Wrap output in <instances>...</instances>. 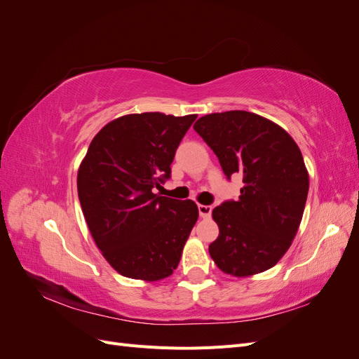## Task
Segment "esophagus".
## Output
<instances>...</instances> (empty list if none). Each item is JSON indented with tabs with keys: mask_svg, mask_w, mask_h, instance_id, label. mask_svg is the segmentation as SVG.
I'll return each instance as SVG.
<instances>
[{
	"mask_svg": "<svg viewBox=\"0 0 359 359\" xmlns=\"http://www.w3.org/2000/svg\"><path fill=\"white\" fill-rule=\"evenodd\" d=\"M198 208H199V215L202 217V219H210L211 212H212L211 205H199Z\"/></svg>",
	"mask_w": 359,
	"mask_h": 359,
	"instance_id": "34e87169",
	"label": "esophagus"
}]
</instances>
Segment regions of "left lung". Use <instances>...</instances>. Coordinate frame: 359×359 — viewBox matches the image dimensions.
<instances>
[{
  "label": "left lung",
  "instance_id": "obj_1",
  "mask_svg": "<svg viewBox=\"0 0 359 359\" xmlns=\"http://www.w3.org/2000/svg\"><path fill=\"white\" fill-rule=\"evenodd\" d=\"M193 128L227 180L241 175L244 182L240 198L212 210L220 233L210 255L226 274L264 273L287 252L302 219L309 172L301 151L286 130L247 111L205 115Z\"/></svg>",
  "mask_w": 359,
  "mask_h": 359
}]
</instances>
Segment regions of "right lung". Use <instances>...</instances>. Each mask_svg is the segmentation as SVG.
Segmentation results:
<instances>
[{"label":"right lung","instance_id":"obj_1","mask_svg":"<svg viewBox=\"0 0 359 359\" xmlns=\"http://www.w3.org/2000/svg\"><path fill=\"white\" fill-rule=\"evenodd\" d=\"M198 115L144 112L119 116L91 140L78 172L82 212L102 255L119 274L169 277L198 222L193 201L154 194Z\"/></svg>","mask_w":359,"mask_h":359}]
</instances>
